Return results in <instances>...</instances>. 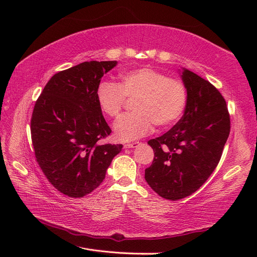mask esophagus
I'll use <instances>...</instances> for the list:
<instances>
[{
  "label": "esophagus",
  "mask_w": 257,
  "mask_h": 257,
  "mask_svg": "<svg viewBox=\"0 0 257 257\" xmlns=\"http://www.w3.org/2000/svg\"><path fill=\"white\" fill-rule=\"evenodd\" d=\"M138 145H139L138 142L132 143V144H125V145H124V148H125V149H131V148H136Z\"/></svg>",
  "instance_id": "34e87169"
}]
</instances>
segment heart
<instances>
[{"label": "heart", "instance_id": "1", "mask_svg": "<svg viewBox=\"0 0 257 257\" xmlns=\"http://www.w3.org/2000/svg\"><path fill=\"white\" fill-rule=\"evenodd\" d=\"M120 78L119 84L103 81L96 89L99 109L110 118L119 114L126 98H135V112L121 115L114 123L118 141H134L149 134L153 124L168 127L180 119L188 98L183 82L149 67L132 69Z\"/></svg>", "mask_w": 257, "mask_h": 257}]
</instances>
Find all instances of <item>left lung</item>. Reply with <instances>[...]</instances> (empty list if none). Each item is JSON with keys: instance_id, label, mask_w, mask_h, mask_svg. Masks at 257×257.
<instances>
[{"instance_id": "8db88e82", "label": "left lung", "mask_w": 257, "mask_h": 257, "mask_svg": "<svg viewBox=\"0 0 257 257\" xmlns=\"http://www.w3.org/2000/svg\"><path fill=\"white\" fill-rule=\"evenodd\" d=\"M186 89L182 118L167 133L148 142L154 151L145 179L163 198L178 200L191 195L213 173L229 135L226 102L214 85L182 68Z\"/></svg>"}]
</instances>
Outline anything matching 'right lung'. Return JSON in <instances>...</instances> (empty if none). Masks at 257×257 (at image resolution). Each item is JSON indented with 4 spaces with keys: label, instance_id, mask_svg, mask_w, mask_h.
<instances>
[{
    "label": "right lung",
    "instance_id": "1",
    "mask_svg": "<svg viewBox=\"0 0 257 257\" xmlns=\"http://www.w3.org/2000/svg\"><path fill=\"white\" fill-rule=\"evenodd\" d=\"M116 61L83 62L53 75L31 119L35 158L48 181L69 197H83L103 182L122 145H102L111 133L96 89Z\"/></svg>",
    "mask_w": 257,
    "mask_h": 257
}]
</instances>
